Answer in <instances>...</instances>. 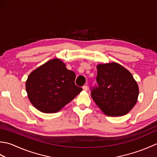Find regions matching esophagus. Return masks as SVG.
<instances>
[{
  "instance_id": "obj_1",
  "label": "esophagus",
  "mask_w": 157,
  "mask_h": 157,
  "mask_svg": "<svg viewBox=\"0 0 157 157\" xmlns=\"http://www.w3.org/2000/svg\"><path fill=\"white\" fill-rule=\"evenodd\" d=\"M82 88H83V90H84V91H87L88 90V86H84L82 87Z\"/></svg>"
}]
</instances>
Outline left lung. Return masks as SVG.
I'll return each instance as SVG.
<instances>
[{"instance_id":"left-lung-1","label":"left lung","mask_w":157,"mask_h":157,"mask_svg":"<svg viewBox=\"0 0 157 157\" xmlns=\"http://www.w3.org/2000/svg\"><path fill=\"white\" fill-rule=\"evenodd\" d=\"M96 82L97 86L90 88L91 96L106 115H124L137 102V82L131 73L118 63L98 65Z\"/></svg>"}]
</instances>
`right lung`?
<instances>
[{"instance_id": "right-lung-1", "label": "right lung", "mask_w": 157, "mask_h": 157, "mask_svg": "<svg viewBox=\"0 0 157 157\" xmlns=\"http://www.w3.org/2000/svg\"><path fill=\"white\" fill-rule=\"evenodd\" d=\"M75 77L60 59L46 62L32 71L26 81L29 101L42 113L58 112L82 90L75 84Z\"/></svg>"}]
</instances>
